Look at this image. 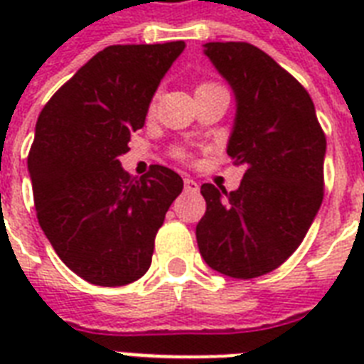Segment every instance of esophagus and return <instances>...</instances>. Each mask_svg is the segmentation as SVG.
<instances>
[{
    "label": "esophagus",
    "instance_id": "1",
    "mask_svg": "<svg viewBox=\"0 0 364 364\" xmlns=\"http://www.w3.org/2000/svg\"><path fill=\"white\" fill-rule=\"evenodd\" d=\"M185 193H198V183L191 177H185Z\"/></svg>",
    "mask_w": 364,
    "mask_h": 364
}]
</instances>
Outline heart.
Here are the masks:
<instances>
[{
  "label": "heart",
  "mask_w": 364,
  "mask_h": 364,
  "mask_svg": "<svg viewBox=\"0 0 364 364\" xmlns=\"http://www.w3.org/2000/svg\"><path fill=\"white\" fill-rule=\"evenodd\" d=\"M208 87H215V85H211V82H204V85H200L198 88H208ZM198 88H196V90H198ZM151 109H154V100L151 102ZM177 154H179V156H185V153H177Z\"/></svg>",
  "instance_id": "obj_1"
}]
</instances>
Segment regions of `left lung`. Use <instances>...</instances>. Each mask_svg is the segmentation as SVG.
<instances>
[{"label": "left lung", "instance_id": "8db88e82", "mask_svg": "<svg viewBox=\"0 0 364 364\" xmlns=\"http://www.w3.org/2000/svg\"><path fill=\"white\" fill-rule=\"evenodd\" d=\"M204 54L236 98L227 153L243 166L232 193L204 183L196 242L205 264L251 279L296 251L323 202L327 139L306 88L249 43H205Z\"/></svg>", "mask_w": 364, "mask_h": 364}]
</instances>
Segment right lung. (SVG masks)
<instances>
[{"label": "right lung", "instance_id": "add662e5", "mask_svg": "<svg viewBox=\"0 0 364 364\" xmlns=\"http://www.w3.org/2000/svg\"><path fill=\"white\" fill-rule=\"evenodd\" d=\"M185 43L111 45L88 60L39 113L28 154L39 225L64 264L119 287L149 270L154 236L183 179L154 164L132 177L119 156Z\"/></svg>", "mask_w": 364, "mask_h": 364}]
</instances>
